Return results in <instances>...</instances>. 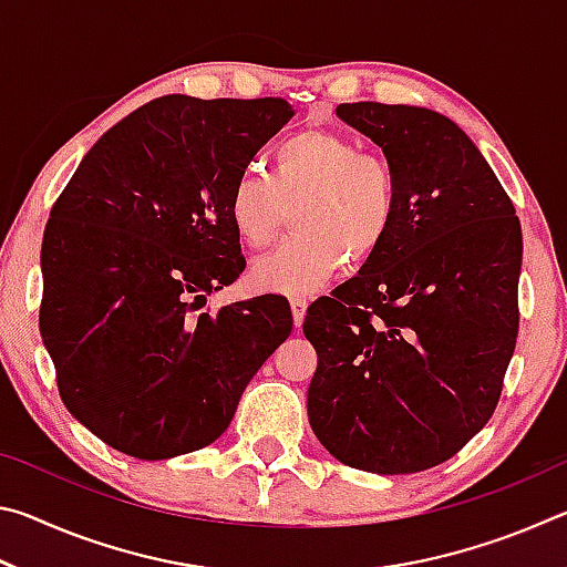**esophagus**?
Segmentation results:
<instances>
[{
  "label": "esophagus",
  "instance_id": "34e87169",
  "mask_svg": "<svg viewBox=\"0 0 567 567\" xmlns=\"http://www.w3.org/2000/svg\"><path fill=\"white\" fill-rule=\"evenodd\" d=\"M292 318H295V328H300L302 320H305V312H307V300L305 297H292Z\"/></svg>",
  "mask_w": 567,
  "mask_h": 567
}]
</instances>
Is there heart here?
Here are the masks:
<instances>
[{"label":"heart","mask_w":567,"mask_h":567,"mask_svg":"<svg viewBox=\"0 0 567 567\" xmlns=\"http://www.w3.org/2000/svg\"><path fill=\"white\" fill-rule=\"evenodd\" d=\"M400 207V179L388 157L348 134L302 130L272 150L270 177L245 172L227 199L239 243L267 249L295 209V237L249 267L257 290L307 295L385 247Z\"/></svg>","instance_id":"b5f03b06"}]
</instances>
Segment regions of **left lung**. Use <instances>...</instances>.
Segmentation results:
<instances>
[{
    "instance_id": "1",
    "label": "left lung",
    "mask_w": 567,
    "mask_h": 567,
    "mask_svg": "<svg viewBox=\"0 0 567 567\" xmlns=\"http://www.w3.org/2000/svg\"><path fill=\"white\" fill-rule=\"evenodd\" d=\"M334 112L385 152L400 207L385 247L307 310L318 350L307 415L340 463L422 473L460 453L501 402L520 324V219L453 120L380 102Z\"/></svg>"
}]
</instances>
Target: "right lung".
I'll return each instance as SVG.
<instances>
[{
	"label": "right lung",
	"mask_w": 567,
	"mask_h": 567,
	"mask_svg": "<svg viewBox=\"0 0 567 567\" xmlns=\"http://www.w3.org/2000/svg\"><path fill=\"white\" fill-rule=\"evenodd\" d=\"M290 117L280 97L167 94L104 132L56 197L40 332L64 408L120 453L167 460L215 443L290 338L285 297L195 315L245 270L229 192Z\"/></svg>",
	"instance_id": "add662e5"
}]
</instances>
